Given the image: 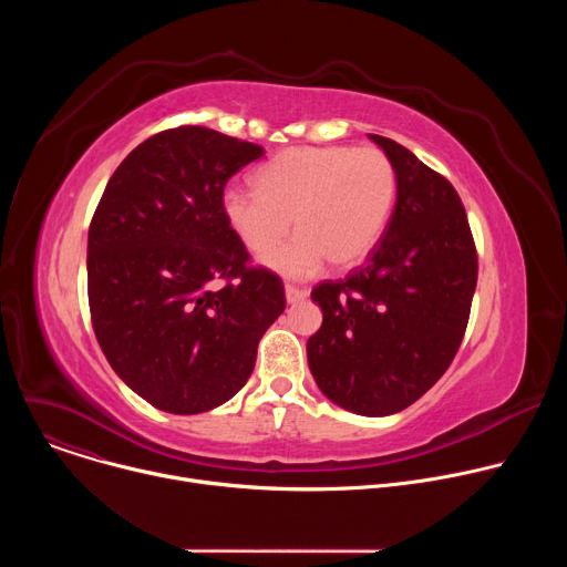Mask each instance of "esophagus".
Listing matches in <instances>:
<instances>
[{
    "mask_svg": "<svg viewBox=\"0 0 567 567\" xmlns=\"http://www.w3.org/2000/svg\"><path fill=\"white\" fill-rule=\"evenodd\" d=\"M285 296H287V302L293 305V302L305 300L309 296V291L302 287H296V285H285Z\"/></svg>",
    "mask_w": 567,
    "mask_h": 567,
    "instance_id": "obj_1",
    "label": "esophagus"
}]
</instances>
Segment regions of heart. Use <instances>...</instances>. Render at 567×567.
<instances>
[{"label": "heart", "instance_id": "1", "mask_svg": "<svg viewBox=\"0 0 567 567\" xmlns=\"http://www.w3.org/2000/svg\"><path fill=\"white\" fill-rule=\"evenodd\" d=\"M256 188L230 186L221 195L228 228L251 254L285 276L311 274L322 258L334 269L359 265L381 239L396 199V171L379 147L305 145L274 156Z\"/></svg>", "mask_w": 567, "mask_h": 567}]
</instances>
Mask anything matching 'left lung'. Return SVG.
Returning a JSON list of instances; mask_svg holds the SVG:
<instances>
[{
    "instance_id": "8db88e82",
    "label": "left lung",
    "mask_w": 567,
    "mask_h": 567,
    "mask_svg": "<svg viewBox=\"0 0 567 567\" xmlns=\"http://www.w3.org/2000/svg\"><path fill=\"white\" fill-rule=\"evenodd\" d=\"M368 136L394 164V210L363 267L311 291L322 326L307 341V361L337 406L383 417L409 409L451 365L468 322L477 254L449 179L396 141Z\"/></svg>"
}]
</instances>
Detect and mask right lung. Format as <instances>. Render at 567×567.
I'll list each match as a JSON object with an SVG mask.
<instances>
[{
	"instance_id": "add662e5",
	"label": "right lung",
	"mask_w": 567,
	"mask_h": 567,
	"mask_svg": "<svg viewBox=\"0 0 567 567\" xmlns=\"http://www.w3.org/2000/svg\"><path fill=\"white\" fill-rule=\"evenodd\" d=\"M262 154L199 125L158 132L123 158L99 202L87 239L92 326L114 372L158 411L221 406L285 311L282 280L249 267L221 215L226 182Z\"/></svg>"
}]
</instances>
